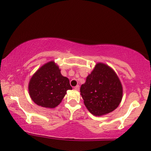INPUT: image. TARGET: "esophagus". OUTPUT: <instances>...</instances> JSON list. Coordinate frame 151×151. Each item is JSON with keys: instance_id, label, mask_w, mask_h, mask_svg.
<instances>
[{"instance_id": "34e87169", "label": "esophagus", "mask_w": 151, "mask_h": 151, "mask_svg": "<svg viewBox=\"0 0 151 151\" xmlns=\"http://www.w3.org/2000/svg\"><path fill=\"white\" fill-rule=\"evenodd\" d=\"M74 89H75L76 91H79L80 90V86H78V85H77V86L74 87Z\"/></svg>"}]
</instances>
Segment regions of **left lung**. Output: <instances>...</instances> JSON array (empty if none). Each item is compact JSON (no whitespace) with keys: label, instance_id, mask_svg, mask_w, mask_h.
<instances>
[{"label":"left lung","instance_id":"8db88e82","mask_svg":"<svg viewBox=\"0 0 151 151\" xmlns=\"http://www.w3.org/2000/svg\"><path fill=\"white\" fill-rule=\"evenodd\" d=\"M85 106L92 114L105 115L117 108L123 98V86L115 71L98 63L80 87Z\"/></svg>","mask_w":151,"mask_h":151}]
</instances>
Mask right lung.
Listing matches in <instances>:
<instances>
[{"instance_id": "add662e5", "label": "right lung", "mask_w": 151, "mask_h": 151, "mask_svg": "<svg viewBox=\"0 0 151 151\" xmlns=\"http://www.w3.org/2000/svg\"><path fill=\"white\" fill-rule=\"evenodd\" d=\"M69 80L60 73L59 67L50 61L41 66L30 78L28 92L34 103L46 108H54L71 90Z\"/></svg>"}]
</instances>
